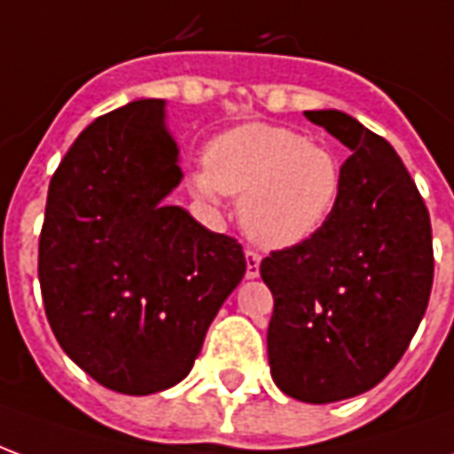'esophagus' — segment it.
I'll use <instances>...</instances> for the list:
<instances>
[{
	"label": "esophagus",
	"instance_id": "34e87169",
	"mask_svg": "<svg viewBox=\"0 0 454 454\" xmlns=\"http://www.w3.org/2000/svg\"><path fill=\"white\" fill-rule=\"evenodd\" d=\"M260 253L257 250H246V277L247 279H255L260 275Z\"/></svg>",
	"mask_w": 454,
	"mask_h": 454
}]
</instances>
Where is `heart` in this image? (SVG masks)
Returning a JSON list of instances; mask_svg holds the SVG:
<instances>
[{
  "instance_id": "b5f03b06",
  "label": "heart",
  "mask_w": 454,
  "mask_h": 454,
  "mask_svg": "<svg viewBox=\"0 0 454 454\" xmlns=\"http://www.w3.org/2000/svg\"><path fill=\"white\" fill-rule=\"evenodd\" d=\"M192 194L218 204L243 194L240 226L257 246L294 247L331 221L342 194V165L331 150L282 126L247 123L208 143L207 165L192 172Z\"/></svg>"
}]
</instances>
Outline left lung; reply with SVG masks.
<instances>
[{"mask_svg": "<svg viewBox=\"0 0 454 454\" xmlns=\"http://www.w3.org/2000/svg\"><path fill=\"white\" fill-rule=\"evenodd\" d=\"M304 114L350 158L331 221L260 262L275 296L267 355L286 396L331 403L380 384L409 348L433 286V233L426 201L387 140L342 112Z\"/></svg>", "mask_w": 454, "mask_h": 454, "instance_id": "obj_1", "label": "left lung"}]
</instances>
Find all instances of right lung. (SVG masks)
I'll return each instance as SVG.
<instances>
[{
    "label": "right lung",
    "instance_id": "right-lung-1",
    "mask_svg": "<svg viewBox=\"0 0 454 454\" xmlns=\"http://www.w3.org/2000/svg\"><path fill=\"white\" fill-rule=\"evenodd\" d=\"M162 106L130 102L77 136L51 179L38 240L41 294L60 348L130 396L187 377L246 275L236 238L162 201L182 179Z\"/></svg>",
    "mask_w": 454,
    "mask_h": 454
}]
</instances>
